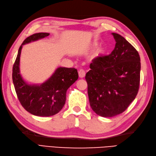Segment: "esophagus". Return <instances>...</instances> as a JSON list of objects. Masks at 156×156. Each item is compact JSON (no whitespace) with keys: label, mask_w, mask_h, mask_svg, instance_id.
<instances>
[{"label":"esophagus","mask_w":156,"mask_h":156,"mask_svg":"<svg viewBox=\"0 0 156 156\" xmlns=\"http://www.w3.org/2000/svg\"><path fill=\"white\" fill-rule=\"evenodd\" d=\"M85 74L86 73L84 72V69H80V70L78 71V75H79V77H80V78H84L85 76Z\"/></svg>","instance_id":"34e87169"}]
</instances>
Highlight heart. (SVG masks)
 <instances>
[{
  "label": "heart",
  "mask_w": 156,
  "mask_h": 156,
  "mask_svg": "<svg viewBox=\"0 0 156 156\" xmlns=\"http://www.w3.org/2000/svg\"><path fill=\"white\" fill-rule=\"evenodd\" d=\"M98 45V42L97 41H94L91 44V48H96L97 47V46ZM105 52V49L104 48H101L99 49L95 53V54L93 55V56L92 57L93 58H96V57H98V56H99L100 55L102 54L103 53Z\"/></svg>",
  "instance_id": "heart-1"
}]
</instances>
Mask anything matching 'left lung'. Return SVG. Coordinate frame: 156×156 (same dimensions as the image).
Returning a JSON list of instances; mask_svg holds the SVG:
<instances>
[{
	"label": "left lung",
	"instance_id": "8db88e82",
	"mask_svg": "<svg viewBox=\"0 0 156 156\" xmlns=\"http://www.w3.org/2000/svg\"><path fill=\"white\" fill-rule=\"evenodd\" d=\"M113 51L94 58L86 74L90 107L98 115L112 117L122 113L136 97L141 63L137 51L115 33Z\"/></svg>",
	"mask_w": 156,
	"mask_h": 156
}]
</instances>
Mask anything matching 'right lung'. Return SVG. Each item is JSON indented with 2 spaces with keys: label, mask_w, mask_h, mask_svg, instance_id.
Listing matches in <instances>:
<instances>
[{
  "label": "right lung",
  "mask_w": 156,
  "mask_h": 156,
  "mask_svg": "<svg viewBox=\"0 0 156 156\" xmlns=\"http://www.w3.org/2000/svg\"><path fill=\"white\" fill-rule=\"evenodd\" d=\"M49 35L38 33L26 38L20 46L12 68V82L19 102L26 111L39 117H49L60 111L65 105L67 90L78 78L76 69L59 67L41 84H30L23 80L19 69L23 45Z\"/></svg>",
  "instance_id": "right-lung-1"
}]
</instances>
